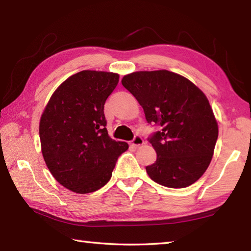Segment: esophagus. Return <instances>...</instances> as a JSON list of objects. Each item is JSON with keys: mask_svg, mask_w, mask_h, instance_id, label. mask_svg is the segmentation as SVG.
Instances as JSON below:
<instances>
[{"mask_svg": "<svg viewBox=\"0 0 251 251\" xmlns=\"http://www.w3.org/2000/svg\"><path fill=\"white\" fill-rule=\"evenodd\" d=\"M143 143H145V141H143L142 137L139 135H136L134 139H132V141H131V145L134 147H140L143 145Z\"/></svg>", "mask_w": 251, "mask_h": 251, "instance_id": "1", "label": "esophagus"}]
</instances>
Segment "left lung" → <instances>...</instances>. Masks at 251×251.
<instances>
[{
  "label": "left lung",
  "instance_id": "obj_1",
  "mask_svg": "<svg viewBox=\"0 0 251 251\" xmlns=\"http://www.w3.org/2000/svg\"><path fill=\"white\" fill-rule=\"evenodd\" d=\"M122 84L143 108L149 124L158 131L148 138L157 158L146 167L156 183L186 188L209 166L218 139V124L201 90L177 73L139 71L125 75Z\"/></svg>",
  "mask_w": 251,
  "mask_h": 251
}]
</instances>
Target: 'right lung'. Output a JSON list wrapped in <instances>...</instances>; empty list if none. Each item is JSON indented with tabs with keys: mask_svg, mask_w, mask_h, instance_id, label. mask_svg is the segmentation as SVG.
Returning a JSON list of instances; mask_svg holds the SVG:
<instances>
[{
	"mask_svg": "<svg viewBox=\"0 0 251 251\" xmlns=\"http://www.w3.org/2000/svg\"><path fill=\"white\" fill-rule=\"evenodd\" d=\"M117 83L116 73L78 72L55 90L41 116L44 161L58 182L75 193L108 183L117 158L128 149L105 128L104 103Z\"/></svg>",
	"mask_w": 251,
	"mask_h": 251,
	"instance_id": "1",
	"label": "right lung"
}]
</instances>
